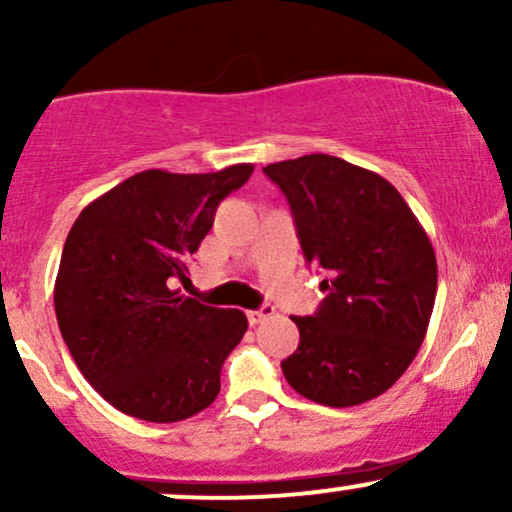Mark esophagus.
Segmentation results:
<instances>
[{
    "label": "esophagus",
    "mask_w": 512,
    "mask_h": 512,
    "mask_svg": "<svg viewBox=\"0 0 512 512\" xmlns=\"http://www.w3.org/2000/svg\"><path fill=\"white\" fill-rule=\"evenodd\" d=\"M276 313L274 305H262V308L257 310H248V322L250 325H260L262 320H267V317H272Z\"/></svg>",
    "instance_id": "1"
}]
</instances>
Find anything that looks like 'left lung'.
Returning <instances> with one entry per match:
<instances>
[{
	"label": "left lung",
	"mask_w": 512,
	"mask_h": 512,
	"mask_svg": "<svg viewBox=\"0 0 512 512\" xmlns=\"http://www.w3.org/2000/svg\"><path fill=\"white\" fill-rule=\"evenodd\" d=\"M289 199L305 262L325 274L315 315L293 317L301 342L281 361L298 395L356 407L402 378L424 344L438 264L395 187L344 158L310 154L262 168Z\"/></svg>",
	"instance_id": "1"
}]
</instances>
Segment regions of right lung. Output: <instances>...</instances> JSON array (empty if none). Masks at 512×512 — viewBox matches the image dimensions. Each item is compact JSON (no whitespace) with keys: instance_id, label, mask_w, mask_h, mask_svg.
<instances>
[{"instance_id":"add662e5","label":"right lung","mask_w":512,"mask_h":512,"mask_svg":"<svg viewBox=\"0 0 512 512\" xmlns=\"http://www.w3.org/2000/svg\"><path fill=\"white\" fill-rule=\"evenodd\" d=\"M144 170L93 199L64 243L55 281L62 339L84 378L122 414L154 424L214 402L221 366L248 317L170 289L214 226L216 207L252 175Z\"/></svg>"}]
</instances>
